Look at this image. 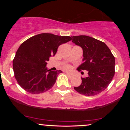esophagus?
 <instances>
[{
	"instance_id": "1",
	"label": "esophagus",
	"mask_w": 130,
	"mask_h": 130,
	"mask_svg": "<svg viewBox=\"0 0 130 130\" xmlns=\"http://www.w3.org/2000/svg\"><path fill=\"white\" fill-rule=\"evenodd\" d=\"M66 74H67V75H68V76H70V73H68V72H66Z\"/></svg>"
}]
</instances>
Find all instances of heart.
Instances as JSON below:
<instances>
[{
    "instance_id": "obj_1",
    "label": "heart",
    "mask_w": 130,
    "mask_h": 130,
    "mask_svg": "<svg viewBox=\"0 0 130 130\" xmlns=\"http://www.w3.org/2000/svg\"><path fill=\"white\" fill-rule=\"evenodd\" d=\"M65 68H66V69H67V70H69L70 68V67L69 65H66V66H65Z\"/></svg>"
}]
</instances>
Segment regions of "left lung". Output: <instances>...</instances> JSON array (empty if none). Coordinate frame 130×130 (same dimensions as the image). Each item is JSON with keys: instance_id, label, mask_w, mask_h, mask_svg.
<instances>
[{"instance_id": "obj_1", "label": "left lung", "mask_w": 130, "mask_h": 130, "mask_svg": "<svg viewBox=\"0 0 130 130\" xmlns=\"http://www.w3.org/2000/svg\"><path fill=\"white\" fill-rule=\"evenodd\" d=\"M72 42L83 51V63L77 70H86L88 76L81 77L82 83L74 87L77 92L93 96L105 90L115 74V57L105 43L86 35L71 37Z\"/></svg>"}]
</instances>
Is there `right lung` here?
<instances>
[{
    "label": "right lung",
    "mask_w": 130,
    "mask_h": 130,
    "mask_svg": "<svg viewBox=\"0 0 130 130\" xmlns=\"http://www.w3.org/2000/svg\"><path fill=\"white\" fill-rule=\"evenodd\" d=\"M71 40L69 36L43 33L22 43L13 60L14 77L19 86L32 94L43 93L53 87L62 71L47 70V61L54 56L60 44Z\"/></svg>",
    "instance_id": "right-lung-1"
}]
</instances>
